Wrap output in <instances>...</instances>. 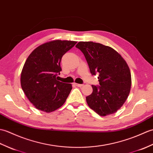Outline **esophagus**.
<instances>
[{
  "instance_id": "obj_1",
  "label": "esophagus",
  "mask_w": 153,
  "mask_h": 153,
  "mask_svg": "<svg viewBox=\"0 0 153 153\" xmlns=\"http://www.w3.org/2000/svg\"><path fill=\"white\" fill-rule=\"evenodd\" d=\"M74 85H76L78 87H82L83 86L82 84H77V83H74Z\"/></svg>"
}]
</instances>
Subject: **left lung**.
I'll return each mask as SVG.
<instances>
[{
	"mask_svg": "<svg viewBox=\"0 0 153 153\" xmlns=\"http://www.w3.org/2000/svg\"><path fill=\"white\" fill-rule=\"evenodd\" d=\"M91 74H98L100 86L91 85L93 92L86 97L91 109L100 116L114 113L128 98L131 84L130 69L125 60L109 46L93 42H79Z\"/></svg>",
	"mask_w": 153,
	"mask_h": 153,
	"instance_id": "1",
	"label": "left lung"
}]
</instances>
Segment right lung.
<instances>
[{"label": "right lung", "mask_w": 153, "mask_h": 153, "mask_svg": "<svg viewBox=\"0 0 153 153\" xmlns=\"http://www.w3.org/2000/svg\"><path fill=\"white\" fill-rule=\"evenodd\" d=\"M75 41L53 40L37 47L27 59L21 74V86L37 109L50 113L62 107L72 90L71 84L57 80L63 56Z\"/></svg>", "instance_id": "right-lung-1"}]
</instances>
